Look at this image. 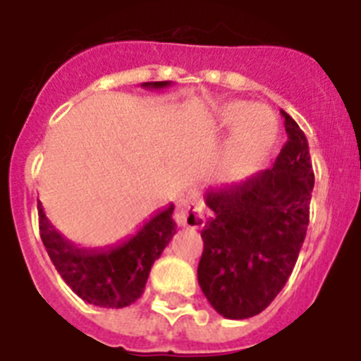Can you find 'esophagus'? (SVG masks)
<instances>
[{
    "label": "esophagus",
    "mask_w": 361,
    "mask_h": 361,
    "mask_svg": "<svg viewBox=\"0 0 361 361\" xmlns=\"http://www.w3.org/2000/svg\"><path fill=\"white\" fill-rule=\"evenodd\" d=\"M175 222L183 228H202L206 219H204L202 202H200V197L197 193H190V195L178 200L177 209H175Z\"/></svg>",
    "instance_id": "obj_1"
}]
</instances>
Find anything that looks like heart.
Instances as JSON below:
<instances>
[{"label":"heart","instance_id":"obj_1","mask_svg":"<svg viewBox=\"0 0 361 361\" xmlns=\"http://www.w3.org/2000/svg\"><path fill=\"white\" fill-rule=\"evenodd\" d=\"M220 128H235L224 155V166L231 177H247L260 168L276 139L275 117L262 106L233 101L219 110Z\"/></svg>","mask_w":361,"mask_h":361}]
</instances>
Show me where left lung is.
<instances>
[{
  "label": "left lung",
  "instance_id": "left-lung-1",
  "mask_svg": "<svg viewBox=\"0 0 361 361\" xmlns=\"http://www.w3.org/2000/svg\"><path fill=\"white\" fill-rule=\"evenodd\" d=\"M288 142L275 164L245 183L209 188L213 215L200 237L199 286L219 314L244 320L276 298L296 264L309 226L314 188L309 145L289 114Z\"/></svg>",
  "mask_w": 361,
  "mask_h": 361
}]
</instances>
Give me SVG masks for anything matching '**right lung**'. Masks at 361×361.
<instances>
[{
  "instance_id": "add662e5",
  "label": "right lung",
  "mask_w": 361,
  "mask_h": 361,
  "mask_svg": "<svg viewBox=\"0 0 361 361\" xmlns=\"http://www.w3.org/2000/svg\"><path fill=\"white\" fill-rule=\"evenodd\" d=\"M170 85V81L142 82L145 88H166ZM37 209L41 240L57 273L79 298L99 307L121 309L133 304L145 293L153 262L177 231V224L171 219L173 204H170L124 242L86 250L66 240L50 224L41 202Z\"/></svg>"
}]
</instances>
